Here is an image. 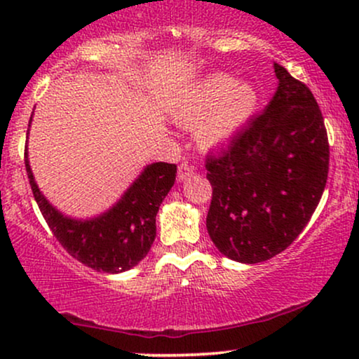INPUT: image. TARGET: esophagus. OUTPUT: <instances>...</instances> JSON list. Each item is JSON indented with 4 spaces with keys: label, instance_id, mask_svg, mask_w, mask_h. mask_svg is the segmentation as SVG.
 Wrapping results in <instances>:
<instances>
[{
    "label": "esophagus",
    "instance_id": "obj_1",
    "mask_svg": "<svg viewBox=\"0 0 359 359\" xmlns=\"http://www.w3.org/2000/svg\"><path fill=\"white\" fill-rule=\"evenodd\" d=\"M192 174H194V168L189 165L187 162H182L179 165V170H177V179H179V182H182V180L192 177Z\"/></svg>",
    "mask_w": 359,
    "mask_h": 359
}]
</instances>
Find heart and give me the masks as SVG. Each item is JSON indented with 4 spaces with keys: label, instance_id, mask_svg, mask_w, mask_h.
Segmentation results:
<instances>
[{
    "label": "heart",
    "instance_id": "1",
    "mask_svg": "<svg viewBox=\"0 0 359 359\" xmlns=\"http://www.w3.org/2000/svg\"><path fill=\"white\" fill-rule=\"evenodd\" d=\"M257 89L229 76H209L197 81L177 97L172 119L179 126L194 128L203 148L226 145L245 130L258 111Z\"/></svg>",
    "mask_w": 359,
    "mask_h": 359
}]
</instances>
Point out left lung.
Masks as SVG:
<instances>
[{
  "instance_id": "1",
  "label": "left lung",
  "mask_w": 359,
  "mask_h": 359,
  "mask_svg": "<svg viewBox=\"0 0 359 359\" xmlns=\"http://www.w3.org/2000/svg\"><path fill=\"white\" fill-rule=\"evenodd\" d=\"M278 88L263 113L205 168L212 185L205 226L240 263L273 258L302 233L323 197L329 142L314 94L273 64Z\"/></svg>"
}]
</instances>
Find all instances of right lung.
I'll return each instance as SVG.
<instances>
[{
  "label": "right lung",
  "mask_w": 359,
  "mask_h": 359,
  "mask_svg": "<svg viewBox=\"0 0 359 359\" xmlns=\"http://www.w3.org/2000/svg\"><path fill=\"white\" fill-rule=\"evenodd\" d=\"M25 167L36 204L53 236L71 257L89 269L106 273L133 269L147 257L156 236V212L177 174L175 163L155 162L147 165L113 208L90 219H74L57 211L40 192L27 150Z\"/></svg>",
  "instance_id": "add662e5"
}]
</instances>
